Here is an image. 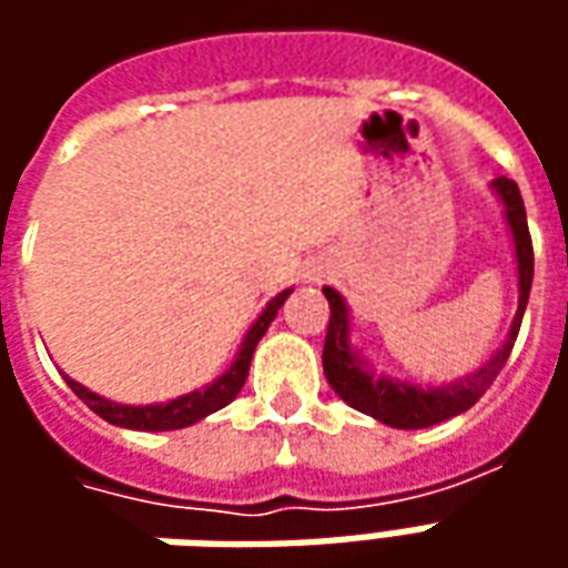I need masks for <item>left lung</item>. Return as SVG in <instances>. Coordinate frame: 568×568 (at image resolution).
Wrapping results in <instances>:
<instances>
[{
    "mask_svg": "<svg viewBox=\"0 0 568 568\" xmlns=\"http://www.w3.org/2000/svg\"><path fill=\"white\" fill-rule=\"evenodd\" d=\"M493 187L499 191L501 203H505V219L511 224L514 248H517V273H520V301H517V316L511 322L508 341L501 344L499 353L489 358L484 368L475 371L465 381L450 383V386L423 389V386L389 381V377H374L346 344L349 320H346L344 297L337 295L334 288H322L325 297H328V307H332L328 332H325V349H322V368H325V381L332 383L334 393L341 395L349 407H356L362 414L381 419V423L393 428H426L456 417V414H465L499 377V371L505 368V362L511 356L520 322H524L526 301H529V288H532V236H529L524 197H520L517 182L501 175V179L493 182Z\"/></svg>",
    "mask_w": 568,
    "mask_h": 568,
    "instance_id": "obj_1",
    "label": "left lung"
}]
</instances>
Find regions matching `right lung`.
Returning <instances> with one entry per match:
<instances>
[{
	"instance_id": "obj_1",
	"label": "right lung",
	"mask_w": 568,
	"mask_h": 568,
	"mask_svg": "<svg viewBox=\"0 0 568 568\" xmlns=\"http://www.w3.org/2000/svg\"><path fill=\"white\" fill-rule=\"evenodd\" d=\"M292 295V288H285L280 295L273 297L271 304L264 307V313L258 316V322L248 328L246 341H243V349H240V356L234 358V365L224 371L222 377L215 383H210L206 389H197V393H187L182 398H173V402H166V405H145V407H130V405H115V402H109V398H100V395L88 393L81 383L69 381V389L79 395L84 405L91 407L97 417H103L105 423H112V426H124V428H136V432H170V428H185L194 426L197 419L210 417L215 414L219 407L231 405L236 398V393L243 389V383L248 377V362H252V353H255V346L267 332V325L276 316V310L283 307L285 297Z\"/></svg>"
}]
</instances>
